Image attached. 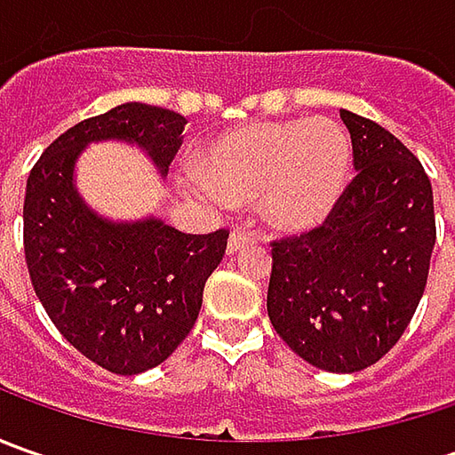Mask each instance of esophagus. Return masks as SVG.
<instances>
[{"instance_id":"34e87169","label":"esophagus","mask_w":455,"mask_h":455,"mask_svg":"<svg viewBox=\"0 0 455 455\" xmlns=\"http://www.w3.org/2000/svg\"><path fill=\"white\" fill-rule=\"evenodd\" d=\"M251 243H258V233L251 230V225H245V222L235 225L233 233H230V240H228V253H237V251H243Z\"/></svg>"}]
</instances>
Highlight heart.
<instances>
[{
	"mask_svg": "<svg viewBox=\"0 0 455 455\" xmlns=\"http://www.w3.org/2000/svg\"><path fill=\"white\" fill-rule=\"evenodd\" d=\"M349 166L352 147L334 121H263L215 139L184 187L220 204L260 197L268 222L299 233L331 215Z\"/></svg>",
	"mask_w": 455,
	"mask_h": 455,
	"instance_id": "heart-1",
	"label": "heart"
}]
</instances>
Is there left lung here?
<instances>
[{"instance_id":"obj_1","label":"left lung","mask_w":455,"mask_h":455,"mask_svg":"<svg viewBox=\"0 0 455 455\" xmlns=\"http://www.w3.org/2000/svg\"><path fill=\"white\" fill-rule=\"evenodd\" d=\"M357 177L319 228L271 243L268 316L326 372H359L393 349L428 283L433 189L412 151L379 124L339 111Z\"/></svg>"}]
</instances>
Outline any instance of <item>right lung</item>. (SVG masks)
Wrapping results in <instances>:
<instances>
[{"instance_id":"right-lung-1","label":"right lung","mask_w":455,"mask_h":455,"mask_svg":"<svg viewBox=\"0 0 455 455\" xmlns=\"http://www.w3.org/2000/svg\"><path fill=\"white\" fill-rule=\"evenodd\" d=\"M187 118L124 103L60 133L27 177L25 260L47 316L83 357L116 375L162 364L192 331L228 230L187 235L159 218L111 222L76 189L73 172L91 141H129L166 177Z\"/></svg>"}]
</instances>
